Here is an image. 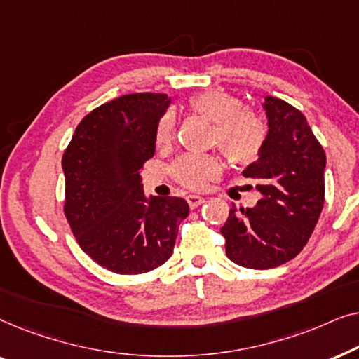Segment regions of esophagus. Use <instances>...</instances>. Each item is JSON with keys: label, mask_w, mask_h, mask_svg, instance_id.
I'll return each instance as SVG.
<instances>
[{"label": "esophagus", "mask_w": 359, "mask_h": 359, "mask_svg": "<svg viewBox=\"0 0 359 359\" xmlns=\"http://www.w3.org/2000/svg\"><path fill=\"white\" fill-rule=\"evenodd\" d=\"M186 201H188L191 209H196L204 203V198H201V196H198V194H189L188 198H186Z\"/></svg>", "instance_id": "esophagus-1"}]
</instances>
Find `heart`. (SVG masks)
<instances>
[{
    "label": "heart",
    "instance_id": "heart-1",
    "mask_svg": "<svg viewBox=\"0 0 359 359\" xmlns=\"http://www.w3.org/2000/svg\"><path fill=\"white\" fill-rule=\"evenodd\" d=\"M189 109L212 122L210 144L235 165L255 163L266 147L269 127L258 112L245 109L238 96L224 90L196 93L188 100ZM176 121L171 112H165L156 124L155 140L168 145L175 137ZM222 171V161L212 154H186L171 165V175L180 184L191 189L204 188Z\"/></svg>",
    "mask_w": 359,
    "mask_h": 359
}]
</instances>
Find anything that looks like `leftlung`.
<instances>
[{
	"instance_id": "obj_1",
	"label": "left lung",
	"mask_w": 359,
	"mask_h": 359,
	"mask_svg": "<svg viewBox=\"0 0 359 359\" xmlns=\"http://www.w3.org/2000/svg\"><path fill=\"white\" fill-rule=\"evenodd\" d=\"M269 135L245 178L257 181L255 208L232 205L220 232L225 253L243 268L269 269L296 258L316 229L325 201V151L306 117L289 102L266 96Z\"/></svg>"
}]
</instances>
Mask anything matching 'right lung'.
Listing matches in <instances>:
<instances>
[{
  "mask_svg": "<svg viewBox=\"0 0 359 359\" xmlns=\"http://www.w3.org/2000/svg\"><path fill=\"white\" fill-rule=\"evenodd\" d=\"M170 101L134 93L101 104L83 117L62 156L72 232L83 252L112 273L142 274L163 264L189 214L181 198L147 199L140 178Z\"/></svg>",
  "mask_w": 359,
  "mask_h": 359,
  "instance_id": "obj_1",
  "label": "right lung"
}]
</instances>
